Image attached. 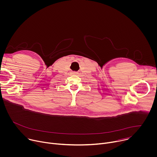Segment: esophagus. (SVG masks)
I'll return each instance as SVG.
<instances>
[{"instance_id":"obj_1","label":"esophagus","mask_w":157,"mask_h":157,"mask_svg":"<svg viewBox=\"0 0 157 157\" xmlns=\"http://www.w3.org/2000/svg\"><path fill=\"white\" fill-rule=\"evenodd\" d=\"M73 75H78V73L77 72V71H73Z\"/></svg>"}]
</instances>
